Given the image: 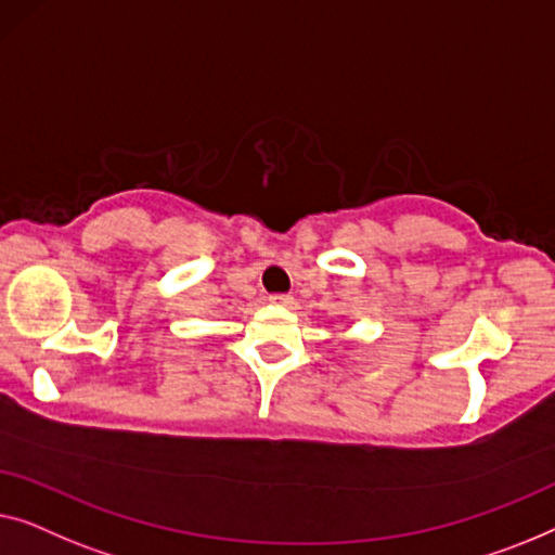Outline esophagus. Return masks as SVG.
<instances>
[{
	"mask_svg": "<svg viewBox=\"0 0 555 555\" xmlns=\"http://www.w3.org/2000/svg\"><path fill=\"white\" fill-rule=\"evenodd\" d=\"M269 301L276 304V307H292L294 296H288V294H271Z\"/></svg>",
	"mask_w": 555,
	"mask_h": 555,
	"instance_id": "obj_1",
	"label": "esophagus"
}]
</instances>
